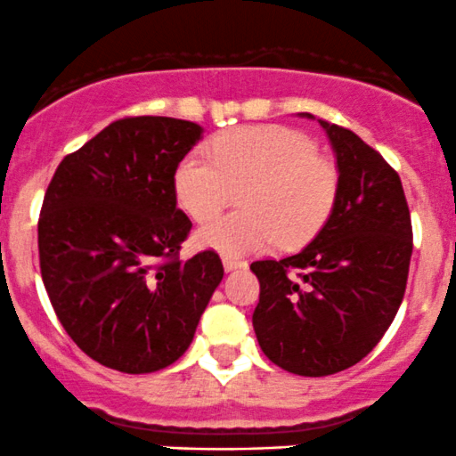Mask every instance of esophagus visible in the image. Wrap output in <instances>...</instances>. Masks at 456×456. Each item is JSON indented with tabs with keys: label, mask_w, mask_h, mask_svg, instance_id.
<instances>
[{
	"label": "esophagus",
	"mask_w": 456,
	"mask_h": 456,
	"mask_svg": "<svg viewBox=\"0 0 456 456\" xmlns=\"http://www.w3.org/2000/svg\"><path fill=\"white\" fill-rule=\"evenodd\" d=\"M241 267H248V263H245V260L230 258V256L224 258V269H226V271H234V269H241Z\"/></svg>",
	"instance_id": "1"
}]
</instances>
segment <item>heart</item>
Instances as JSON below:
<instances>
[{"label":"heart","mask_w":456,"mask_h":456,"mask_svg":"<svg viewBox=\"0 0 456 456\" xmlns=\"http://www.w3.org/2000/svg\"><path fill=\"white\" fill-rule=\"evenodd\" d=\"M241 191V213L224 215L198 230L202 248L226 256L260 252L280 239L286 248L319 232L334 208L338 170L316 155L304 133L278 125L239 126L213 140V157L187 155L174 174V193L196 222L226 207Z\"/></svg>","instance_id":"obj_1"}]
</instances>
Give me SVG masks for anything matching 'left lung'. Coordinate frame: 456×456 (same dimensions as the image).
Here are the masks:
<instances>
[{"instance_id":"obj_1","label":"left lung","mask_w":456,"mask_h":456,"mask_svg":"<svg viewBox=\"0 0 456 456\" xmlns=\"http://www.w3.org/2000/svg\"><path fill=\"white\" fill-rule=\"evenodd\" d=\"M321 126L338 163L330 219L301 252L249 267L260 282V349L301 377L334 375L375 349L405 295L413 249L396 170L353 131Z\"/></svg>"}]
</instances>
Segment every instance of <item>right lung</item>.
Returning <instances> with one entry per match:
<instances>
[{"instance_id":"1","label":"right lung","mask_w":456,"mask_h":456,"mask_svg":"<svg viewBox=\"0 0 456 456\" xmlns=\"http://www.w3.org/2000/svg\"><path fill=\"white\" fill-rule=\"evenodd\" d=\"M202 126L166 116L111 122L66 155L38 219L45 289L86 355L142 375L191 345L224 265L213 249L178 258L191 222L174 174Z\"/></svg>"}]
</instances>
